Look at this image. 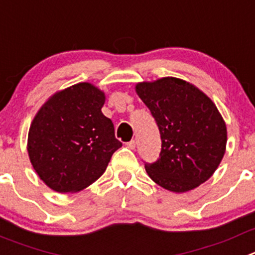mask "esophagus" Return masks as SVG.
Segmentation results:
<instances>
[{"label":"esophagus","instance_id":"34e87169","mask_svg":"<svg viewBox=\"0 0 255 255\" xmlns=\"http://www.w3.org/2000/svg\"><path fill=\"white\" fill-rule=\"evenodd\" d=\"M126 146L129 149H135V146H136V141L135 140H131V141H129V143H126Z\"/></svg>","mask_w":255,"mask_h":255}]
</instances>
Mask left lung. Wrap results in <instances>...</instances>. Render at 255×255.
<instances>
[{
  "instance_id": "1",
  "label": "left lung",
  "mask_w": 255,
  "mask_h": 255,
  "mask_svg": "<svg viewBox=\"0 0 255 255\" xmlns=\"http://www.w3.org/2000/svg\"><path fill=\"white\" fill-rule=\"evenodd\" d=\"M159 128V159L145 164L160 187L187 192L206 182L225 154L226 124L209 96L183 79L164 77L135 86Z\"/></svg>"
}]
</instances>
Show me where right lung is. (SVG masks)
Masks as SVG:
<instances>
[{
    "label": "right lung",
    "mask_w": 255,
    "mask_h": 255,
    "mask_svg": "<svg viewBox=\"0 0 255 255\" xmlns=\"http://www.w3.org/2000/svg\"><path fill=\"white\" fill-rule=\"evenodd\" d=\"M105 93L88 82L58 91L30 125L27 153L41 181L59 193L83 190L104 174L123 144L102 114Z\"/></svg>",
    "instance_id": "obj_1"
}]
</instances>
